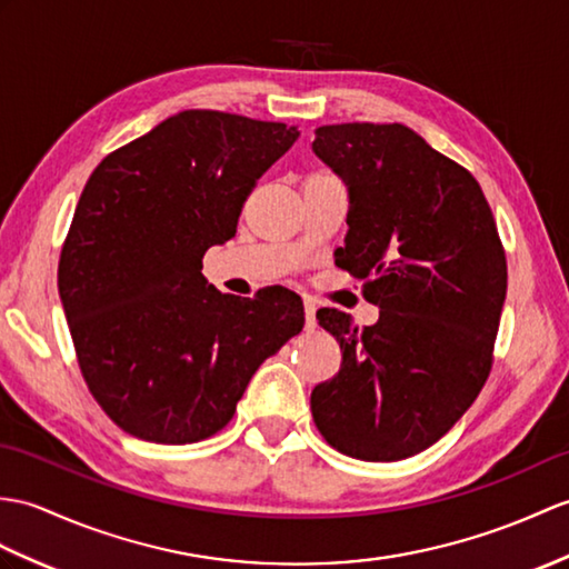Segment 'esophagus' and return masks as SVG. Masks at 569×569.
Wrapping results in <instances>:
<instances>
[{
    "mask_svg": "<svg viewBox=\"0 0 569 569\" xmlns=\"http://www.w3.org/2000/svg\"><path fill=\"white\" fill-rule=\"evenodd\" d=\"M302 306H306V329H315L317 320H315V300L312 298H306L302 300Z\"/></svg>",
    "mask_w": 569,
    "mask_h": 569,
    "instance_id": "obj_1",
    "label": "esophagus"
}]
</instances>
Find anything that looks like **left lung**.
<instances>
[{
  "mask_svg": "<svg viewBox=\"0 0 569 569\" xmlns=\"http://www.w3.org/2000/svg\"><path fill=\"white\" fill-rule=\"evenodd\" d=\"M312 152L349 189L339 269L363 281L378 322L337 308L317 320L341 368L310 395L315 427L339 453L402 460L468 412L492 368L507 257L480 183L402 123L315 130Z\"/></svg>",
  "mask_w": 569,
  "mask_h": 569,
  "instance_id": "8db88e82",
  "label": "left lung"
}]
</instances>
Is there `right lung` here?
<instances>
[{
	"mask_svg": "<svg viewBox=\"0 0 569 569\" xmlns=\"http://www.w3.org/2000/svg\"><path fill=\"white\" fill-rule=\"evenodd\" d=\"M298 128L191 109L106 154L79 196L58 290L89 392L126 433L196 443L306 325L293 290L220 293L203 254L237 232Z\"/></svg>",
	"mask_w": 569,
	"mask_h": 569,
	"instance_id": "add662e5",
	"label": "right lung"
}]
</instances>
